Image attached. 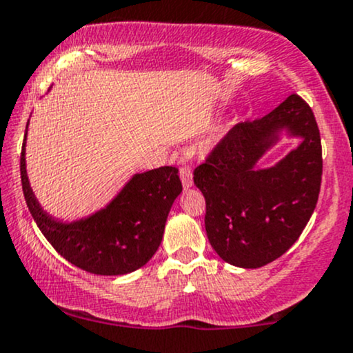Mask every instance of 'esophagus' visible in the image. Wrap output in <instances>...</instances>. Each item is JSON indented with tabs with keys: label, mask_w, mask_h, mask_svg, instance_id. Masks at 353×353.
<instances>
[{
	"label": "esophagus",
	"mask_w": 353,
	"mask_h": 353,
	"mask_svg": "<svg viewBox=\"0 0 353 353\" xmlns=\"http://www.w3.org/2000/svg\"><path fill=\"white\" fill-rule=\"evenodd\" d=\"M179 176H181V181H182V185H184V189H189L190 185H192V169H190L189 165H181Z\"/></svg>",
	"instance_id": "obj_1"
}]
</instances>
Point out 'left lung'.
<instances>
[{"mask_svg": "<svg viewBox=\"0 0 353 353\" xmlns=\"http://www.w3.org/2000/svg\"><path fill=\"white\" fill-rule=\"evenodd\" d=\"M285 128L303 143L269 170L256 163ZM322 144L317 121L290 94L261 119L234 125L194 171L205 199V232L228 264L257 269L285 254L317 205Z\"/></svg>", "mask_w": 353, "mask_h": 353, "instance_id": "1", "label": "left lung"}]
</instances>
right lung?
Returning a JSON list of instances; mask_svg holds the SVG:
<instances>
[{
    "label": "right lung",
    "instance_id": "1",
    "mask_svg": "<svg viewBox=\"0 0 353 353\" xmlns=\"http://www.w3.org/2000/svg\"><path fill=\"white\" fill-rule=\"evenodd\" d=\"M24 134L21 184L28 209L48 242L68 262L96 275H123L148 264L159 249L172 202L182 192L172 165L136 174L104 209L81 221H56L36 201L26 176Z\"/></svg>",
    "mask_w": 353,
    "mask_h": 353
}]
</instances>
